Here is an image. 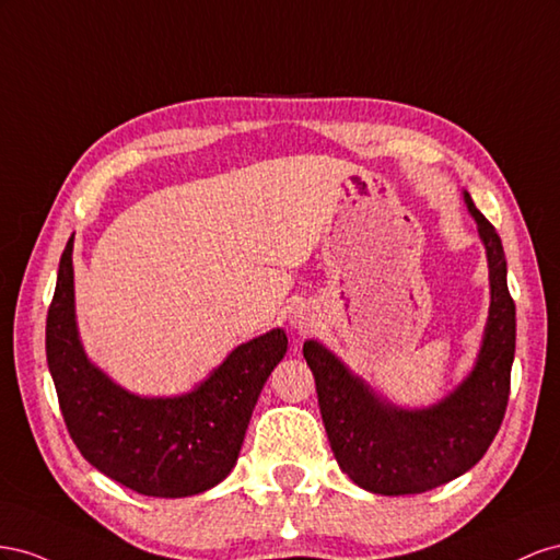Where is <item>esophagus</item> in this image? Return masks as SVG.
<instances>
[{
	"mask_svg": "<svg viewBox=\"0 0 560 560\" xmlns=\"http://www.w3.org/2000/svg\"><path fill=\"white\" fill-rule=\"evenodd\" d=\"M291 324H293V328H295L298 332H307V330L312 328V322H310V318H307L305 314H295Z\"/></svg>",
	"mask_w": 560,
	"mask_h": 560,
	"instance_id": "obj_1",
	"label": "esophagus"
}]
</instances>
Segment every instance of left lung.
Masks as SVG:
<instances>
[{
  "label": "left lung",
  "instance_id": "left-lung-1",
  "mask_svg": "<svg viewBox=\"0 0 560 560\" xmlns=\"http://www.w3.org/2000/svg\"><path fill=\"white\" fill-rule=\"evenodd\" d=\"M465 203L486 248L490 310L474 369L448 396L427 408H401L377 396L322 342L302 345L332 455L351 481L375 494H418L453 481L486 455L504 418L516 305L498 232L469 191Z\"/></svg>",
  "mask_w": 560,
  "mask_h": 560
}]
</instances>
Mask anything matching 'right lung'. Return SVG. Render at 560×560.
Here are the masks:
<instances>
[{
	"label": "right lung",
	"instance_id": "right-lung-1",
	"mask_svg": "<svg viewBox=\"0 0 560 560\" xmlns=\"http://www.w3.org/2000/svg\"><path fill=\"white\" fill-rule=\"evenodd\" d=\"M70 238L46 316V361L62 420L86 462L148 498H189L225 481L267 377L289 349L271 328L232 349L180 396H138L103 373L79 340Z\"/></svg>",
	"mask_w": 560,
	"mask_h": 560
}]
</instances>
